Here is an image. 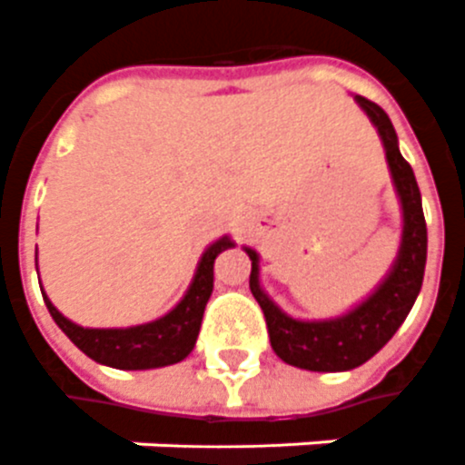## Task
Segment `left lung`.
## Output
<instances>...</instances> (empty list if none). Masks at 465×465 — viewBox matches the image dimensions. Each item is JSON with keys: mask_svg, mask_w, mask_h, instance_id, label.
<instances>
[{"mask_svg": "<svg viewBox=\"0 0 465 465\" xmlns=\"http://www.w3.org/2000/svg\"><path fill=\"white\" fill-rule=\"evenodd\" d=\"M358 102L378 127L385 157H388V167H391L398 197L403 205V242H401L396 265L383 285L363 305H358L353 312H348L343 318L318 322L292 321L260 291L258 252L248 248V255L252 260L250 291L265 315L270 345L285 363L305 368V371L335 373V371H351V368H358L365 361H371L396 335L401 322L406 321V315L416 302L420 285H423L428 238L416 174L398 150L396 130L388 120V114L375 102L365 100V97H358Z\"/></svg>", "mask_w": 465, "mask_h": 465, "instance_id": "left-lung-1", "label": "left lung"}]
</instances>
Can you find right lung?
I'll use <instances>...</instances> for the list:
<instances>
[{
    "label": "right lung",
    "instance_id": "1",
    "mask_svg": "<svg viewBox=\"0 0 465 465\" xmlns=\"http://www.w3.org/2000/svg\"><path fill=\"white\" fill-rule=\"evenodd\" d=\"M227 248H232V242L227 238L213 242L197 265L195 280H193L185 298L164 318L147 322V325L107 328V331L104 328H82V325L67 321L49 302V298H45V302H47L49 315L54 318V322L64 331L69 341L97 363L122 368V371H147V368L180 363L195 348L203 312H205L210 292H213V265H215L217 255Z\"/></svg>",
    "mask_w": 465,
    "mask_h": 465
}]
</instances>
